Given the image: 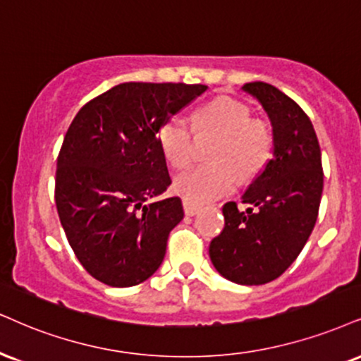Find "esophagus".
<instances>
[{"instance_id": "obj_1", "label": "esophagus", "mask_w": 361, "mask_h": 361, "mask_svg": "<svg viewBox=\"0 0 361 361\" xmlns=\"http://www.w3.org/2000/svg\"><path fill=\"white\" fill-rule=\"evenodd\" d=\"M182 204H184V212H185V216H194V214H197L199 207H201L197 202L190 201V199H188V197L182 199Z\"/></svg>"}]
</instances>
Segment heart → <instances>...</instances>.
Instances as JSON below:
<instances>
[{"label":"heart","mask_w":361,"mask_h":361,"mask_svg":"<svg viewBox=\"0 0 361 361\" xmlns=\"http://www.w3.org/2000/svg\"><path fill=\"white\" fill-rule=\"evenodd\" d=\"M195 133H214L209 157L216 162L194 167L176 180V190L194 202H206L233 190L243 177H252L268 162L273 147L269 123L251 117L243 102L217 97L195 110ZM184 120L171 117L159 130L164 159L176 171H184L194 160V133Z\"/></svg>","instance_id":"b5f03b06"}]
</instances>
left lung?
Here are the masks:
<instances>
[{
    "mask_svg": "<svg viewBox=\"0 0 361 361\" xmlns=\"http://www.w3.org/2000/svg\"><path fill=\"white\" fill-rule=\"evenodd\" d=\"M243 90L259 102L273 127V155L235 202L222 206L224 229L209 244L212 264L246 286L279 278L295 262L317 224L323 192L322 150L308 115L264 82Z\"/></svg>",
    "mask_w": 361,
    "mask_h": 361,
    "instance_id": "8db88e82",
    "label": "left lung"
}]
</instances>
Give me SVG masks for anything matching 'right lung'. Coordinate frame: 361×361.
Segmentation results:
<instances>
[{
	"instance_id": "obj_1",
	"label": "right lung",
	"mask_w": 361,
	"mask_h": 361,
	"mask_svg": "<svg viewBox=\"0 0 361 361\" xmlns=\"http://www.w3.org/2000/svg\"><path fill=\"white\" fill-rule=\"evenodd\" d=\"M206 85L128 82L78 110L56 159L58 217L82 266L114 288L150 278L169 233L184 217L171 185L159 130Z\"/></svg>"
}]
</instances>
